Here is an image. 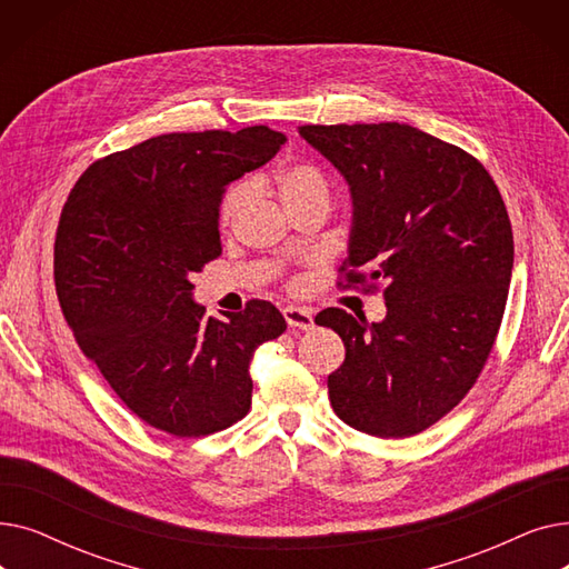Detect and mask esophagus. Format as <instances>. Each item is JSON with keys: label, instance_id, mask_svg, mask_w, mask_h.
Returning a JSON list of instances; mask_svg holds the SVG:
<instances>
[{"label": "esophagus", "instance_id": "34e87169", "mask_svg": "<svg viewBox=\"0 0 569 569\" xmlns=\"http://www.w3.org/2000/svg\"><path fill=\"white\" fill-rule=\"evenodd\" d=\"M283 318L288 322V327H292V330H311L313 327V313L302 307H286Z\"/></svg>", "mask_w": 569, "mask_h": 569}]
</instances>
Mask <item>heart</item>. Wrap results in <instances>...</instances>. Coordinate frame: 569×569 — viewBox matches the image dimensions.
Segmentation results:
<instances>
[{"label": "heart", "instance_id": "1", "mask_svg": "<svg viewBox=\"0 0 569 569\" xmlns=\"http://www.w3.org/2000/svg\"><path fill=\"white\" fill-rule=\"evenodd\" d=\"M277 187H279V196H281L283 204H292V202L309 200V198L330 200V184H327L325 174L307 161L288 163L277 177ZM253 191H256L253 182H239L223 196L221 209H219L221 226L234 223V219L242 214V209L251 202Z\"/></svg>", "mask_w": 569, "mask_h": 569}]
</instances>
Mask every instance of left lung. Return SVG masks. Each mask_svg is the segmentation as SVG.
I'll list each match as a JSON object with an SVG mask.
<instances>
[{
  "instance_id": "1",
  "label": "left lung",
  "mask_w": 569,
  "mask_h": 569,
  "mask_svg": "<svg viewBox=\"0 0 569 569\" xmlns=\"http://www.w3.org/2000/svg\"><path fill=\"white\" fill-rule=\"evenodd\" d=\"M300 136L350 189L346 288L385 286L380 322L343 309L316 316L346 346L327 376L332 408L369 436H415L450 412L487 365L512 279L510 217L480 161L415 127L307 124Z\"/></svg>"
}]
</instances>
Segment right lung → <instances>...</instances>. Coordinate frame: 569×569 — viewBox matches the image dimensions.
<instances>
[{
    "instance_id": "obj_1",
    "label": "right lung",
    "mask_w": 569,
    "mask_h": 569,
    "mask_svg": "<svg viewBox=\"0 0 569 569\" xmlns=\"http://www.w3.org/2000/svg\"><path fill=\"white\" fill-rule=\"evenodd\" d=\"M267 127L166 133L89 166L54 237V288L80 350L142 422L177 438L249 412V365L286 332L272 302L204 318L191 277L221 256L226 187L272 159Z\"/></svg>"
}]
</instances>
